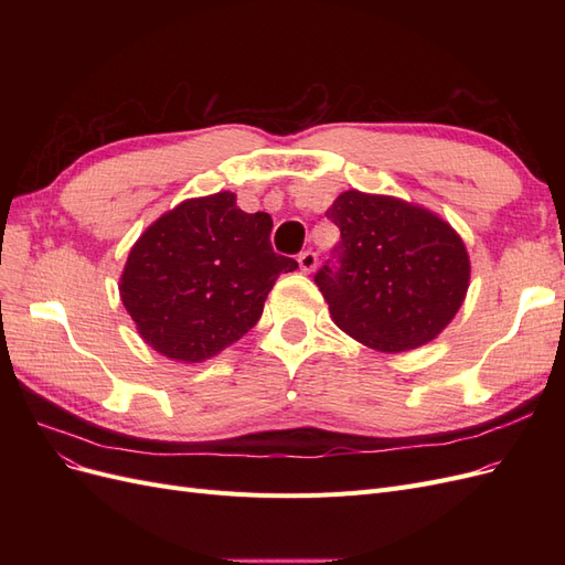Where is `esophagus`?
<instances>
[{"instance_id": "obj_1", "label": "esophagus", "mask_w": 565, "mask_h": 565, "mask_svg": "<svg viewBox=\"0 0 565 565\" xmlns=\"http://www.w3.org/2000/svg\"><path fill=\"white\" fill-rule=\"evenodd\" d=\"M297 262H299V268L303 273H313L316 266H318V256H316V252H301Z\"/></svg>"}]
</instances>
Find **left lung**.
I'll list each match as a JSON object with an SVG mask.
<instances>
[{"instance_id": "8db88e82", "label": "left lung", "mask_w": 565, "mask_h": 565, "mask_svg": "<svg viewBox=\"0 0 565 565\" xmlns=\"http://www.w3.org/2000/svg\"><path fill=\"white\" fill-rule=\"evenodd\" d=\"M341 231L339 266L316 285L339 330L382 353L434 341L465 303L471 262L459 233L431 210L393 195L341 193L324 212Z\"/></svg>"}]
</instances>
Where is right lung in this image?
Instances as JSON below:
<instances>
[{"label": "right lung", "mask_w": 565, "mask_h": 565, "mask_svg": "<svg viewBox=\"0 0 565 565\" xmlns=\"http://www.w3.org/2000/svg\"><path fill=\"white\" fill-rule=\"evenodd\" d=\"M273 218L247 214L235 193L191 198L134 243L119 297L146 344L177 363L210 361L247 334L280 273L297 268L270 247Z\"/></svg>", "instance_id": "obj_1"}]
</instances>
